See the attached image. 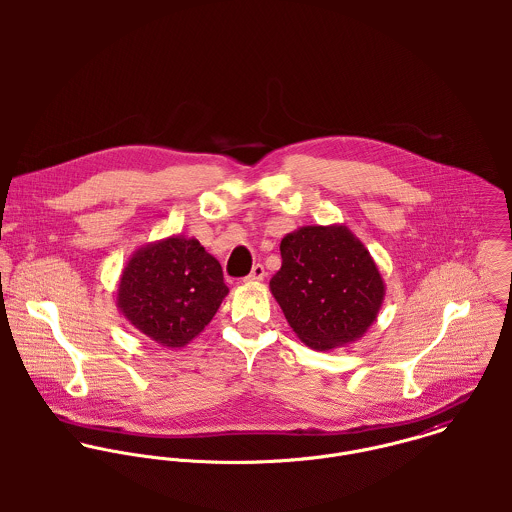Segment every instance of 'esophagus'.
I'll list each match as a JSON object with an SVG mask.
<instances>
[{"label":"esophagus","mask_w":512,"mask_h":512,"mask_svg":"<svg viewBox=\"0 0 512 512\" xmlns=\"http://www.w3.org/2000/svg\"><path fill=\"white\" fill-rule=\"evenodd\" d=\"M264 276H266L264 266H262V264H256V266L252 268V272L246 276V282H262Z\"/></svg>","instance_id":"esophagus-1"}]
</instances>
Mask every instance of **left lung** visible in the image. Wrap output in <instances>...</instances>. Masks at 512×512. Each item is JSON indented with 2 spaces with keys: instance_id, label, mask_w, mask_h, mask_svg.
<instances>
[{
  "instance_id": "left-lung-1",
  "label": "left lung",
  "mask_w": 512,
  "mask_h": 512,
  "mask_svg": "<svg viewBox=\"0 0 512 512\" xmlns=\"http://www.w3.org/2000/svg\"><path fill=\"white\" fill-rule=\"evenodd\" d=\"M280 254L270 292L301 343L331 351L365 337L386 286L365 244L345 224L301 226L282 238Z\"/></svg>"
}]
</instances>
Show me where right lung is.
<instances>
[{"instance_id":"right-lung-1","label":"right lung","mask_w":512,"mask_h":512,"mask_svg":"<svg viewBox=\"0 0 512 512\" xmlns=\"http://www.w3.org/2000/svg\"><path fill=\"white\" fill-rule=\"evenodd\" d=\"M226 295L219 260L197 238L173 234L130 256L120 274L116 305L157 345L183 349L211 323Z\"/></svg>"}]
</instances>
